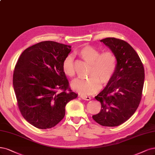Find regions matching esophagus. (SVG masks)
Returning a JSON list of instances; mask_svg holds the SVG:
<instances>
[{"instance_id": "34e87169", "label": "esophagus", "mask_w": 155, "mask_h": 155, "mask_svg": "<svg viewBox=\"0 0 155 155\" xmlns=\"http://www.w3.org/2000/svg\"><path fill=\"white\" fill-rule=\"evenodd\" d=\"M81 97V99H84V100H87V101H90V99H91V98H90V96H86V95H81L80 96Z\"/></svg>"}]
</instances>
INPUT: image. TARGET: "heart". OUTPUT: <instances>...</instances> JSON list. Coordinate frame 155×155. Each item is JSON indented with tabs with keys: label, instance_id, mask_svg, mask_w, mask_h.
<instances>
[{
	"label": "heart",
	"instance_id": "heart-1",
	"mask_svg": "<svg viewBox=\"0 0 155 155\" xmlns=\"http://www.w3.org/2000/svg\"><path fill=\"white\" fill-rule=\"evenodd\" d=\"M82 59L90 64L88 72L89 78L77 79L72 83V88L82 95H90L97 92L101 88V83L104 84L111 79L117 68V59L111 51H100L91 46H84L78 51ZM63 71L69 78L76 74L73 58L68 56L63 62Z\"/></svg>",
	"mask_w": 155,
	"mask_h": 155
}]
</instances>
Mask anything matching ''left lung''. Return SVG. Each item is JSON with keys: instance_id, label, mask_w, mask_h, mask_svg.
Listing matches in <instances>:
<instances>
[{"instance_id": "1", "label": "left lung", "mask_w": 155, "mask_h": 155, "mask_svg": "<svg viewBox=\"0 0 155 155\" xmlns=\"http://www.w3.org/2000/svg\"><path fill=\"white\" fill-rule=\"evenodd\" d=\"M101 41L115 53L117 63L106 87L95 97L101 103V109L92 118L101 126L114 127L128 120L138 107L144 83V68L136 51L126 41L115 38Z\"/></svg>"}]
</instances>
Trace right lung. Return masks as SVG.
<instances>
[{"label": "right lung", "instance_id": "add662e5", "mask_svg": "<svg viewBox=\"0 0 155 155\" xmlns=\"http://www.w3.org/2000/svg\"><path fill=\"white\" fill-rule=\"evenodd\" d=\"M71 48L56 41H41L26 49L16 64L13 84L18 108L37 128L58 124L65 116L66 104L78 97L69 88L62 68Z\"/></svg>", "mask_w": 155, "mask_h": 155}]
</instances>
